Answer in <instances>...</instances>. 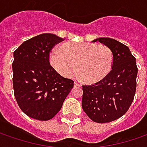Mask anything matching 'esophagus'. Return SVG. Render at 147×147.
Listing matches in <instances>:
<instances>
[{"label": "esophagus", "mask_w": 147, "mask_h": 147, "mask_svg": "<svg viewBox=\"0 0 147 147\" xmlns=\"http://www.w3.org/2000/svg\"><path fill=\"white\" fill-rule=\"evenodd\" d=\"M74 86H78V87H80V86H81V85H80V83H78V82H76H76L74 83Z\"/></svg>", "instance_id": "esophagus-1"}]
</instances>
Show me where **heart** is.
<instances>
[{"instance_id": "b5f03b06", "label": "heart", "mask_w": 147, "mask_h": 147, "mask_svg": "<svg viewBox=\"0 0 147 147\" xmlns=\"http://www.w3.org/2000/svg\"><path fill=\"white\" fill-rule=\"evenodd\" d=\"M50 61L55 70L64 77L76 71L88 83L99 82L109 74L113 64L112 51L105 45L94 42H71L62 48L56 47L50 53Z\"/></svg>"}]
</instances>
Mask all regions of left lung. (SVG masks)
Here are the masks:
<instances>
[{
    "mask_svg": "<svg viewBox=\"0 0 147 147\" xmlns=\"http://www.w3.org/2000/svg\"><path fill=\"white\" fill-rule=\"evenodd\" d=\"M105 44L113 56L109 74L99 82L82 86V109L92 121L110 123L124 115L134 99L137 89L136 58L129 48L109 38L93 40Z\"/></svg>",
    "mask_w": 147,
    "mask_h": 147,
    "instance_id": "8db88e82",
    "label": "left lung"
}]
</instances>
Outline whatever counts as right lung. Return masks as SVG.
Here are the masks:
<instances>
[{
  "mask_svg": "<svg viewBox=\"0 0 147 147\" xmlns=\"http://www.w3.org/2000/svg\"><path fill=\"white\" fill-rule=\"evenodd\" d=\"M63 40L53 34H42L14 52V94L20 109L30 118H53L74 86L73 80L60 76L49 61L52 49Z\"/></svg>",
  "mask_w": 147,
  "mask_h": 147,
  "instance_id": "obj_1",
  "label": "right lung"
}]
</instances>
